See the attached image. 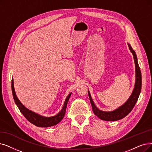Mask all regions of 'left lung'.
I'll return each instance as SVG.
<instances>
[{
    "instance_id": "8db88e82",
    "label": "left lung",
    "mask_w": 152,
    "mask_h": 152,
    "mask_svg": "<svg viewBox=\"0 0 152 152\" xmlns=\"http://www.w3.org/2000/svg\"><path fill=\"white\" fill-rule=\"evenodd\" d=\"M128 45L130 52L133 54V58H134V62L135 65V73H136L135 87L129 99L127 100L126 102H125L122 106L119 107L117 109H115V110L113 111H110V112H105V111L99 110V109L95 106L94 102L92 99V96L90 95V92L88 90V94L91 105H92L94 113L95 115H96L97 117L102 120L117 121L124 118L132 111L133 108L134 107L136 102L138 100L140 94L141 88H142L141 71L139 67V65L137 61V57L135 51L133 50V48L130 46V44H128Z\"/></svg>"
}]
</instances>
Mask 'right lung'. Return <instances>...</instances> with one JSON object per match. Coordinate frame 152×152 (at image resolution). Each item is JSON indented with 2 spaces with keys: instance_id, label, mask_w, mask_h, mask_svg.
<instances>
[{
  "instance_id": "obj_1",
  "label": "right lung",
  "mask_w": 152,
  "mask_h": 152,
  "mask_svg": "<svg viewBox=\"0 0 152 152\" xmlns=\"http://www.w3.org/2000/svg\"><path fill=\"white\" fill-rule=\"evenodd\" d=\"M12 95L14 97V100L15 101V104L17 105V107L19 108L20 112L23 114V115L25 117L27 120H28L30 123L35 125L37 126L40 127H49L53 125H56L58 124L60 121H61L65 115L66 112V108L67 105V103L70 99V96L72 94V92L69 94V95L66 96V98L65 100L64 106L62 108L61 111L58 113L57 115H54L52 117H44L42 115L36 113L29 109L26 108L24 106L20 101L17 98L16 95V93L15 92L14 86V80L12 78Z\"/></svg>"
}]
</instances>
